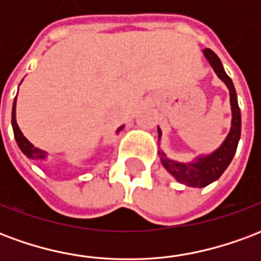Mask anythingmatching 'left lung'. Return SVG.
Wrapping results in <instances>:
<instances>
[{"instance_id":"8db88e82","label":"left lung","mask_w":261,"mask_h":261,"mask_svg":"<svg viewBox=\"0 0 261 261\" xmlns=\"http://www.w3.org/2000/svg\"><path fill=\"white\" fill-rule=\"evenodd\" d=\"M204 57L207 59L210 65L213 67L215 74L219 80L224 82L226 88L229 89L230 110H232V121H230V130L224 142L219 145L214 152L208 155H198L192 162H179L166 156L164 151H158L161 164L170 175L175 177L179 183H183L189 187H205L211 185L213 181L221 177L225 169L229 166L230 161L233 158L238 148V142L241 140V109L238 105L235 86L229 76L226 75L224 65L218 59V56L210 48L202 50ZM162 137V131L158 127V141Z\"/></svg>"}]
</instances>
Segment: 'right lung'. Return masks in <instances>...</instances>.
Segmentation results:
<instances>
[{"label":"right lung","mask_w":261,"mask_h":261,"mask_svg":"<svg viewBox=\"0 0 261 261\" xmlns=\"http://www.w3.org/2000/svg\"><path fill=\"white\" fill-rule=\"evenodd\" d=\"M11 121H12L15 140H16V144H18V147H19L20 151L25 153L29 159H39V161H42V159L47 158V152H46V151H43V149H39V148L35 147V145L22 134L19 125L16 123V97H15L14 106H12V120H11ZM123 128H124V125L119 127L116 133H120Z\"/></svg>","instance_id":"add662e5"}]
</instances>
